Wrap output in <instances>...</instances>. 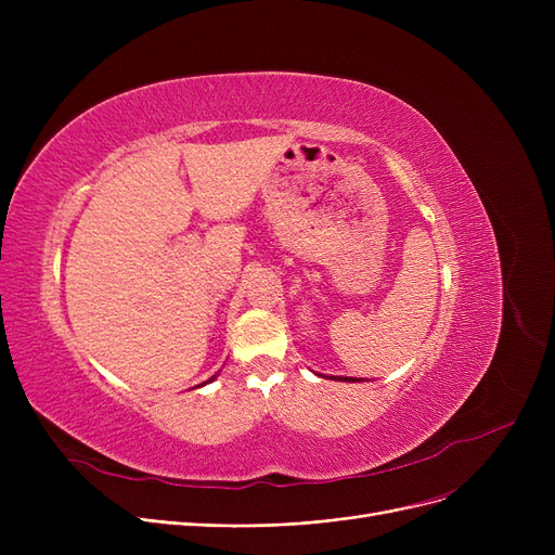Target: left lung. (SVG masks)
<instances>
[{"instance_id":"left-lung-1","label":"left lung","mask_w":555,"mask_h":555,"mask_svg":"<svg viewBox=\"0 0 555 555\" xmlns=\"http://www.w3.org/2000/svg\"><path fill=\"white\" fill-rule=\"evenodd\" d=\"M333 380H335V377H333ZM337 380H341V383H353V380H348V377H337Z\"/></svg>"}]
</instances>
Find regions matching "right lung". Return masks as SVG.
<instances>
[{"label":"right lung","mask_w":555,"mask_h":555,"mask_svg":"<svg viewBox=\"0 0 555 555\" xmlns=\"http://www.w3.org/2000/svg\"><path fill=\"white\" fill-rule=\"evenodd\" d=\"M211 380H214V377H211ZM202 385H204V383H202Z\"/></svg>","instance_id":"1"}]
</instances>
